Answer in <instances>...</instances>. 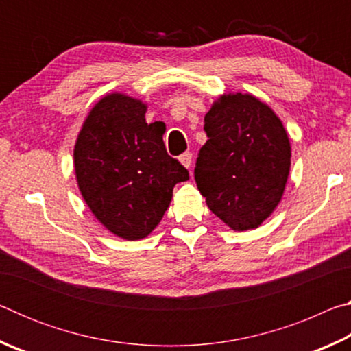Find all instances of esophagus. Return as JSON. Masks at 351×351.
<instances>
[{
  "mask_svg": "<svg viewBox=\"0 0 351 351\" xmlns=\"http://www.w3.org/2000/svg\"><path fill=\"white\" fill-rule=\"evenodd\" d=\"M180 162L184 165L186 169H190V165H192V153H184L180 156Z\"/></svg>",
  "mask_w": 351,
  "mask_h": 351,
  "instance_id": "esophagus-1",
  "label": "esophagus"
}]
</instances>
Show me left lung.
I'll use <instances>...</instances> for the list:
<instances>
[{
	"label": "left lung",
	"mask_w": 351,
	"mask_h": 351,
	"mask_svg": "<svg viewBox=\"0 0 351 351\" xmlns=\"http://www.w3.org/2000/svg\"><path fill=\"white\" fill-rule=\"evenodd\" d=\"M209 141L195 181L212 213L232 230L257 229L282 201L291 144L280 117L249 93L221 94L204 116Z\"/></svg>",
	"instance_id": "8db88e82"
}]
</instances>
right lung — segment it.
<instances>
[{"instance_id": "obj_1", "label": "right lung", "mask_w": 351, "mask_h": 351, "mask_svg": "<svg viewBox=\"0 0 351 351\" xmlns=\"http://www.w3.org/2000/svg\"><path fill=\"white\" fill-rule=\"evenodd\" d=\"M148 105L123 93L100 97L74 145L77 186L93 215L119 239L150 235L189 171L165 152V123L145 122Z\"/></svg>"}]
</instances>
